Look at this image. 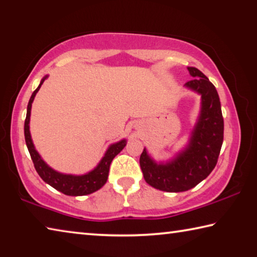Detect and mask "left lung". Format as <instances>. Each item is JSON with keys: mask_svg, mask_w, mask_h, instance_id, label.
Wrapping results in <instances>:
<instances>
[{"mask_svg": "<svg viewBox=\"0 0 257 257\" xmlns=\"http://www.w3.org/2000/svg\"><path fill=\"white\" fill-rule=\"evenodd\" d=\"M185 86L202 95V112L187 149L167 164H156L144 149L139 164L146 182L156 189L179 193L193 188L215 168L223 143V116L214 85L197 68Z\"/></svg>", "mask_w": 257, "mask_h": 257, "instance_id": "left-lung-1", "label": "left lung"}]
</instances>
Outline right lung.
Segmentation results:
<instances>
[{"instance_id": "add662e5", "label": "right lung", "mask_w": 257, "mask_h": 257, "mask_svg": "<svg viewBox=\"0 0 257 257\" xmlns=\"http://www.w3.org/2000/svg\"><path fill=\"white\" fill-rule=\"evenodd\" d=\"M47 79V77H44L41 81L40 86L34 90L32 94V97L29 99L28 106H27V115H26L25 120V139L26 145L28 147L30 158L33 160L34 167L40 177L45 182H47L50 186L53 187L56 190L61 191V193L69 195V196H82V195L92 194L94 191L98 190L101 187L105 184L108 176V170H110V164L112 160L114 159L116 154H119L121 151L123 150L125 146V141H121L119 143L111 145L108 147L107 152L104 155L101 162L94 169L92 172L87 173L84 176H71V175H62L54 171L51 169L44 161L41 159L40 154L35 150L34 144L32 142V137H30L29 133V119H30V110H32V103L34 101V97L36 93L40 90L43 82Z\"/></svg>"}]
</instances>
